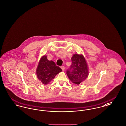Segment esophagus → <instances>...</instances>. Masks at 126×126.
Instances as JSON below:
<instances>
[{"label":"esophagus","instance_id":"34e87169","mask_svg":"<svg viewBox=\"0 0 126 126\" xmlns=\"http://www.w3.org/2000/svg\"><path fill=\"white\" fill-rule=\"evenodd\" d=\"M61 68L62 69V70L63 71H64L65 70V66H61Z\"/></svg>","mask_w":126,"mask_h":126}]
</instances>
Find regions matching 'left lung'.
I'll return each instance as SVG.
<instances>
[{"mask_svg":"<svg viewBox=\"0 0 126 126\" xmlns=\"http://www.w3.org/2000/svg\"><path fill=\"white\" fill-rule=\"evenodd\" d=\"M72 64L66 73L73 83L79 84L88 76V67L83 55L74 54L71 58Z\"/></svg>","mask_w":126,"mask_h":126,"instance_id":"left-lung-1","label":"left lung"}]
</instances>
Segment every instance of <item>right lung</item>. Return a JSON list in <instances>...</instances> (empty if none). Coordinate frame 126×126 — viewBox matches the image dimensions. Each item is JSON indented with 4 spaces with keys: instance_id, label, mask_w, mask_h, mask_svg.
I'll list each match as a JSON object with an SVG mask.
<instances>
[{
    "instance_id": "obj_1",
    "label": "right lung",
    "mask_w": 126,
    "mask_h": 126,
    "mask_svg": "<svg viewBox=\"0 0 126 126\" xmlns=\"http://www.w3.org/2000/svg\"><path fill=\"white\" fill-rule=\"evenodd\" d=\"M62 69L52 60H48L47 56H44L41 58L36 70L37 78L42 84L49 83Z\"/></svg>"
}]
</instances>
